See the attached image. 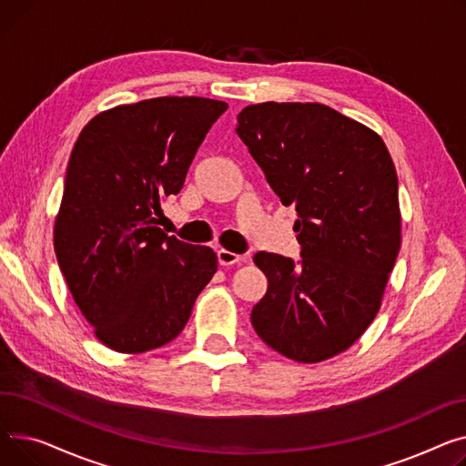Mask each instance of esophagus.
I'll return each mask as SVG.
<instances>
[{"label":"esophagus","mask_w":466,"mask_h":466,"mask_svg":"<svg viewBox=\"0 0 466 466\" xmlns=\"http://www.w3.org/2000/svg\"><path fill=\"white\" fill-rule=\"evenodd\" d=\"M218 256V263H220L222 267H228V265H235V263H240L242 261V256L235 254V252H229V250H218L216 252Z\"/></svg>","instance_id":"34e87169"}]
</instances>
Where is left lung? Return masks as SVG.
Returning <instances> with one entry per match:
<instances>
[{"label": "left lung", "instance_id": "1", "mask_svg": "<svg viewBox=\"0 0 466 466\" xmlns=\"http://www.w3.org/2000/svg\"><path fill=\"white\" fill-rule=\"evenodd\" d=\"M237 122L267 182L299 216V263L254 258L268 288L252 325L293 361L329 360L372 323L400 248L393 159L378 133L321 103L248 105Z\"/></svg>", "mask_w": 466, "mask_h": 466}]
</instances>
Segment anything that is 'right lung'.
<instances>
[{"mask_svg": "<svg viewBox=\"0 0 466 466\" xmlns=\"http://www.w3.org/2000/svg\"><path fill=\"white\" fill-rule=\"evenodd\" d=\"M228 103L154 97L99 113L73 147L54 252L96 337L143 353L180 335L218 268L208 246L163 233L161 199L177 196Z\"/></svg>", "mask_w": 466, "mask_h": 466, "instance_id": "add662e5", "label": "right lung"}]
</instances>
